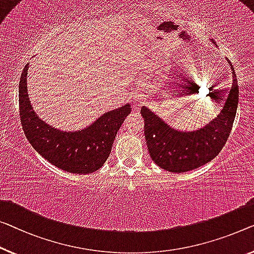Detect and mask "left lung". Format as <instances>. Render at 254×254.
Segmentation results:
<instances>
[{"label":"left lung","instance_id":"8db88e82","mask_svg":"<svg viewBox=\"0 0 254 254\" xmlns=\"http://www.w3.org/2000/svg\"><path fill=\"white\" fill-rule=\"evenodd\" d=\"M232 70L233 85L224 108L205 127L192 132L177 131L150 109L145 106L141 108L147 147L151 160L160 168L176 173L190 171L213 160L224 148L232 131L238 104V84L233 66Z\"/></svg>","mask_w":254,"mask_h":254}]
</instances>
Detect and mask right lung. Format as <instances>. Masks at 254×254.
Wrapping results in <instances>:
<instances>
[{
    "label": "right lung",
    "instance_id": "obj_1",
    "mask_svg": "<svg viewBox=\"0 0 254 254\" xmlns=\"http://www.w3.org/2000/svg\"><path fill=\"white\" fill-rule=\"evenodd\" d=\"M27 73L28 64L19 82V115L22 130L33 148L64 171L86 175L99 170L111 154L117 131L131 113V105L106 113L84 130H57L33 111L27 93Z\"/></svg>",
    "mask_w": 254,
    "mask_h": 254
}]
</instances>
